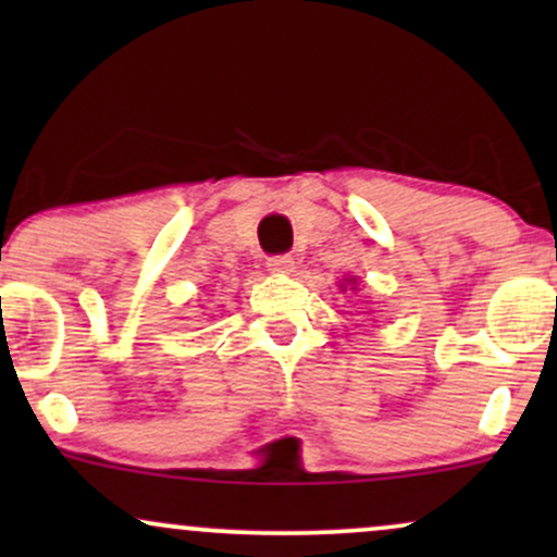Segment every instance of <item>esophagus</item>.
I'll return each mask as SVG.
<instances>
[{
	"mask_svg": "<svg viewBox=\"0 0 557 557\" xmlns=\"http://www.w3.org/2000/svg\"><path fill=\"white\" fill-rule=\"evenodd\" d=\"M267 267H270V272H274V274H287V272H293V257H287V253L270 257L267 259Z\"/></svg>",
	"mask_w": 557,
	"mask_h": 557,
	"instance_id": "34e87169",
	"label": "esophagus"
}]
</instances>
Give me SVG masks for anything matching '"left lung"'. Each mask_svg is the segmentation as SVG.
Instances as JSON below:
<instances>
[{"instance_id": "8db88e82", "label": "left lung", "mask_w": 557, "mask_h": 557, "mask_svg": "<svg viewBox=\"0 0 557 557\" xmlns=\"http://www.w3.org/2000/svg\"><path fill=\"white\" fill-rule=\"evenodd\" d=\"M345 285H350V290H354V287L359 285V283H356V277H348V280H345V283H341V290H345Z\"/></svg>"}]
</instances>
